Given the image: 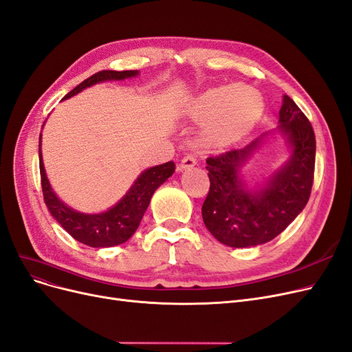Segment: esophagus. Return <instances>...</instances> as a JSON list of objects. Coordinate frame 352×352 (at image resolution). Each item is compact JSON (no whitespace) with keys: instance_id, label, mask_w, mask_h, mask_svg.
Masks as SVG:
<instances>
[{"instance_id":"obj_1","label":"esophagus","mask_w":352,"mask_h":352,"mask_svg":"<svg viewBox=\"0 0 352 352\" xmlns=\"http://www.w3.org/2000/svg\"><path fill=\"white\" fill-rule=\"evenodd\" d=\"M193 166H197V159L192 154H188V155L184 157V159H182V162L177 167V170L184 172V170H188V168H192Z\"/></svg>"}]
</instances>
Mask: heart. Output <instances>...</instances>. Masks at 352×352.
Masks as SVG:
<instances>
[{
  "label": "heart",
  "instance_id": "1",
  "mask_svg": "<svg viewBox=\"0 0 352 352\" xmlns=\"http://www.w3.org/2000/svg\"><path fill=\"white\" fill-rule=\"evenodd\" d=\"M262 94L248 84L211 87L188 106L190 119L205 125V137L217 145H230L248 135L263 113Z\"/></svg>",
  "mask_w": 352,
  "mask_h": 352
}]
</instances>
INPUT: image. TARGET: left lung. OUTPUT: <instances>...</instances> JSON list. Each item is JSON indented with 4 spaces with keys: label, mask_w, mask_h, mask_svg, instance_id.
<instances>
[{
    "label": "left lung",
    "mask_w": 352,
    "mask_h": 352,
    "mask_svg": "<svg viewBox=\"0 0 352 352\" xmlns=\"http://www.w3.org/2000/svg\"><path fill=\"white\" fill-rule=\"evenodd\" d=\"M278 124L276 129L243 148L207 159L211 185L202 205V220L226 246L253 248L275 239L309 201L316 157L313 128L287 94L283 96ZM275 133L285 140L287 160L261 184L249 186L241 168Z\"/></svg>",
    "instance_id": "obj_1"
}]
</instances>
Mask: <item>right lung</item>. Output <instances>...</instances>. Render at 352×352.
<instances>
[{
	"instance_id": "obj_1",
	"label": "right lung",
	"mask_w": 352,
	"mask_h": 352,
	"mask_svg": "<svg viewBox=\"0 0 352 352\" xmlns=\"http://www.w3.org/2000/svg\"><path fill=\"white\" fill-rule=\"evenodd\" d=\"M140 76V71H100L90 78L84 80L81 84L71 90L63 100H67L80 91L86 90L96 84L106 81H122L126 78H134ZM45 125V124H43ZM43 128V126H42ZM42 134L39 137V167L42 179V190L47 210L51 215L60 224L68 234H71L80 243L90 248H112L122 245L135 233L142 217L147 211L153 193L157 188L175 173L176 164L167 162L164 164L153 166L145 168L144 172L134 180V184L126 190L111 208L102 212L86 214L80 212L59 199L52 189L50 179L46 176L42 157Z\"/></svg>"
}]
</instances>
